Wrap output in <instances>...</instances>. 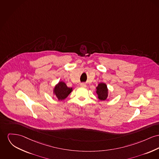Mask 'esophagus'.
<instances>
[{"mask_svg":"<svg viewBox=\"0 0 159 159\" xmlns=\"http://www.w3.org/2000/svg\"><path fill=\"white\" fill-rule=\"evenodd\" d=\"M80 85H81V87H85L87 86L85 83H81Z\"/></svg>","mask_w":159,"mask_h":159,"instance_id":"esophagus-1","label":"esophagus"}]
</instances>
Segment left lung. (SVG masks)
<instances>
[{"label": "left lung", "mask_w": 159, "mask_h": 159, "mask_svg": "<svg viewBox=\"0 0 159 159\" xmlns=\"http://www.w3.org/2000/svg\"><path fill=\"white\" fill-rule=\"evenodd\" d=\"M96 93L98 98L101 101H105L108 95V89L104 83H99L96 87Z\"/></svg>", "instance_id": "left-lung-1"}]
</instances>
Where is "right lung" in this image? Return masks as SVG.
I'll use <instances>...</instances> for the list:
<instances>
[{
    "label": "right lung",
    "mask_w": 159,
    "mask_h": 159,
    "mask_svg": "<svg viewBox=\"0 0 159 159\" xmlns=\"http://www.w3.org/2000/svg\"><path fill=\"white\" fill-rule=\"evenodd\" d=\"M72 88L68 87L63 81H60L54 86L53 95L57 97L59 101L64 100L73 91Z\"/></svg>",
    "instance_id": "obj_1"
}]
</instances>
